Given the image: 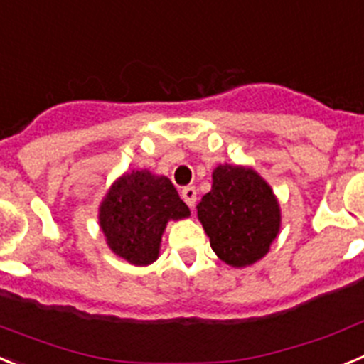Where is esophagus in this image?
Returning a JSON list of instances; mask_svg holds the SVG:
<instances>
[{
	"instance_id": "34e87169",
	"label": "esophagus",
	"mask_w": 364,
	"mask_h": 364,
	"mask_svg": "<svg viewBox=\"0 0 364 364\" xmlns=\"http://www.w3.org/2000/svg\"><path fill=\"white\" fill-rule=\"evenodd\" d=\"M181 198L192 208L196 205V199H198V190H196V186H185L181 190Z\"/></svg>"
}]
</instances>
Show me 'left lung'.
<instances>
[{
	"mask_svg": "<svg viewBox=\"0 0 364 364\" xmlns=\"http://www.w3.org/2000/svg\"><path fill=\"white\" fill-rule=\"evenodd\" d=\"M196 208L212 250L234 268L263 259L281 230L279 201L250 166H215L210 192Z\"/></svg>",
	"mask_w": 364,
	"mask_h": 364,
	"instance_id": "8db88e82",
	"label": "left lung"
}]
</instances>
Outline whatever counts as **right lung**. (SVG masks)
I'll use <instances>...</instances> for the list:
<instances>
[{
    "mask_svg": "<svg viewBox=\"0 0 364 364\" xmlns=\"http://www.w3.org/2000/svg\"><path fill=\"white\" fill-rule=\"evenodd\" d=\"M188 215L172 181L145 168L125 172L110 185L100 203L97 221L114 254L134 267H149L159 257L168 221Z\"/></svg>",
    "mask_w": 364,
    "mask_h": 364,
    "instance_id": "add662e5",
    "label": "right lung"
}]
</instances>
